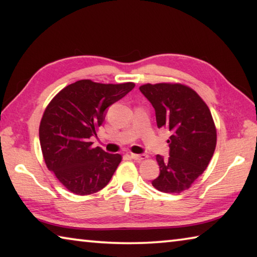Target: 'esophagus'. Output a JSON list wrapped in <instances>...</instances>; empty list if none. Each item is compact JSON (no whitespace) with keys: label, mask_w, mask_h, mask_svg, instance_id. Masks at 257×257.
<instances>
[{"label":"esophagus","mask_w":257,"mask_h":257,"mask_svg":"<svg viewBox=\"0 0 257 257\" xmlns=\"http://www.w3.org/2000/svg\"><path fill=\"white\" fill-rule=\"evenodd\" d=\"M130 156H132V159L136 160V161H142V160H145L147 158L145 154H134V153H132V154H130Z\"/></svg>","instance_id":"34e87169"}]
</instances>
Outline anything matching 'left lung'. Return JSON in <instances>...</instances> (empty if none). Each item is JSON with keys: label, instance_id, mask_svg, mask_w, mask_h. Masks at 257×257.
Instances as JSON below:
<instances>
[{"label": "left lung", "instance_id": "left-lung-1", "mask_svg": "<svg viewBox=\"0 0 257 257\" xmlns=\"http://www.w3.org/2000/svg\"><path fill=\"white\" fill-rule=\"evenodd\" d=\"M139 89L155 108L158 127L171 133L170 158L156 156L160 176L152 185L162 193H182L214 154L216 128L210 108L193 88L179 82L145 84Z\"/></svg>", "mask_w": 257, "mask_h": 257}]
</instances>
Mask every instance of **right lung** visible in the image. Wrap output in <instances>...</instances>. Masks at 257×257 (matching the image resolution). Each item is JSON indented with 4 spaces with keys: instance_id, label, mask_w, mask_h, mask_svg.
<instances>
[{
    "instance_id": "obj_1",
    "label": "right lung",
    "mask_w": 257,
    "mask_h": 257,
    "mask_svg": "<svg viewBox=\"0 0 257 257\" xmlns=\"http://www.w3.org/2000/svg\"><path fill=\"white\" fill-rule=\"evenodd\" d=\"M134 87V82L78 80L61 89L46 106L40 124L43 158L69 191L90 195L111 180L122 156L93 147L90 137L102 125L104 111Z\"/></svg>"
}]
</instances>
